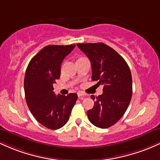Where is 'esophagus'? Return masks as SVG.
Listing matches in <instances>:
<instances>
[{
	"label": "esophagus",
	"mask_w": 160,
	"mask_h": 160,
	"mask_svg": "<svg viewBox=\"0 0 160 160\" xmlns=\"http://www.w3.org/2000/svg\"><path fill=\"white\" fill-rule=\"evenodd\" d=\"M78 95L79 98H82L86 96V94H84V93L82 92H78Z\"/></svg>",
	"instance_id": "34e87169"
}]
</instances>
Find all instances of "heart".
I'll list each match as a JSON object with an SVG mask.
<instances>
[{
	"mask_svg": "<svg viewBox=\"0 0 160 160\" xmlns=\"http://www.w3.org/2000/svg\"><path fill=\"white\" fill-rule=\"evenodd\" d=\"M79 58H78V59H79Z\"/></svg>",
	"mask_w": 160,
	"mask_h": 160,
	"instance_id": "b5f03b06",
	"label": "heart"
}]
</instances>
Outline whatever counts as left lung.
Instances as JSON below:
<instances>
[{
    "label": "left lung",
    "instance_id": "1",
    "mask_svg": "<svg viewBox=\"0 0 160 160\" xmlns=\"http://www.w3.org/2000/svg\"><path fill=\"white\" fill-rule=\"evenodd\" d=\"M92 65V80L103 86V93L95 98L94 107L87 111L91 123L107 128L120 120L132 95V79L124 58L103 43H78Z\"/></svg>",
    "mask_w": 160,
    "mask_h": 160
}]
</instances>
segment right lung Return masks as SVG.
<instances>
[{
	"mask_svg": "<svg viewBox=\"0 0 160 160\" xmlns=\"http://www.w3.org/2000/svg\"><path fill=\"white\" fill-rule=\"evenodd\" d=\"M71 45H49L32 58L24 80L25 99L34 118L50 129L62 128L68 121L78 95L65 96L53 92V83L60 78L64 58L75 47Z\"/></svg>",
	"mask_w": 160,
	"mask_h": 160,
	"instance_id": "right-lung-1",
	"label": "right lung"
}]
</instances>
